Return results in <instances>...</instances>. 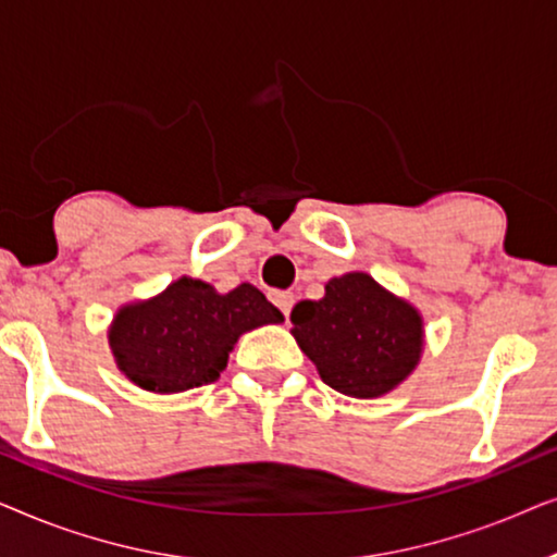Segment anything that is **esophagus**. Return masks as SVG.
<instances>
[{
    "label": "esophagus",
    "instance_id": "obj_1",
    "mask_svg": "<svg viewBox=\"0 0 557 557\" xmlns=\"http://www.w3.org/2000/svg\"><path fill=\"white\" fill-rule=\"evenodd\" d=\"M273 304L281 309V314L288 317L292 314V307H294V294L292 292H276L273 294Z\"/></svg>",
    "mask_w": 557,
    "mask_h": 557
}]
</instances>
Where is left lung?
Returning a JSON list of instances; mask_svg holds the SVG:
<instances>
[{
  "label": "left lung",
  "instance_id": "left-lung-1",
  "mask_svg": "<svg viewBox=\"0 0 557 557\" xmlns=\"http://www.w3.org/2000/svg\"><path fill=\"white\" fill-rule=\"evenodd\" d=\"M292 322L296 345L319 377L360 400L406 383L425 347L421 311L364 271L326 281L322 299L296 304Z\"/></svg>",
  "mask_w": 557,
  "mask_h": 557
}]
</instances>
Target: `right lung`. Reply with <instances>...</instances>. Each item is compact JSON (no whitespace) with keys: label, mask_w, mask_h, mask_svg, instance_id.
<instances>
[{"label":"right lung","mask_w":557,"mask_h":557,"mask_svg":"<svg viewBox=\"0 0 557 557\" xmlns=\"http://www.w3.org/2000/svg\"><path fill=\"white\" fill-rule=\"evenodd\" d=\"M281 322L284 314L253 284L220 294L208 281L180 276L151 299L119 307L109 347L136 387L174 395L215 383L243 334Z\"/></svg>","instance_id":"right-lung-1"}]
</instances>
